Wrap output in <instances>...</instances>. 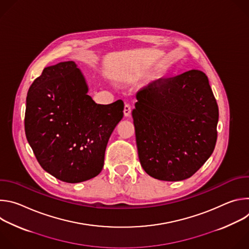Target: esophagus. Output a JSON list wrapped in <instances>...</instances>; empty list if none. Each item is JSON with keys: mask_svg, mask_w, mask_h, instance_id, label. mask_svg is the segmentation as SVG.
Returning a JSON list of instances; mask_svg holds the SVG:
<instances>
[{"mask_svg": "<svg viewBox=\"0 0 249 249\" xmlns=\"http://www.w3.org/2000/svg\"><path fill=\"white\" fill-rule=\"evenodd\" d=\"M123 112H124V116H126V117L130 116V114H131V106L129 104H125Z\"/></svg>", "mask_w": 249, "mask_h": 249, "instance_id": "obj_1", "label": "esophagus"}]
</instances>
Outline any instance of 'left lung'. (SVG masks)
Masks as SVG:
<instances>
[{
	"label": "left lung",
	"mask_w": 249,
	"mask_h": 249,
	"mask_svg": "<svg viewBox=\"0 0 249 249\" xmlns=\"http://www.w3.org/2000/svg\"><path fill=\"white\" fill-rule=\"evenodd\" d=\"M136 97L132 116L142 167L159 180L189 178L217 142L219 108L207 76L190 70L150 84Z\"/></svg>",
	"instance_id": "1"
}]
</instances>
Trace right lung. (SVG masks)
Instances as JSON below:
<instances>
[{"label":"right lung","mask_w":249,"mask_h":249,"mask_svg":"<svg viewBox=\"0 0 249 249\" xmlns=\"http://www.w3.org/2000/svg\"><path fill=\"white\" fill-rule=\"evenodd\" d=\"M74 61L44 68L26 96L24 130L41 167L67 183L93 178L123 117L121 99L97 104Z\"/></svg>","instance_id":"add662e5"}]
</instances>
